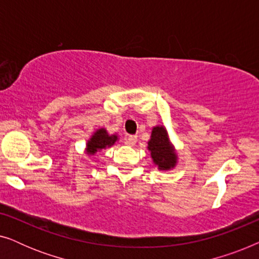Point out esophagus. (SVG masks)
<instances>
[{"instance_id": "obj_1", "label": "esophagus", "mask_w": 259, "mask_h": 259, "mask_svg": "<svg viewBox=\"0 0 259 259\" xmlns=\"http://www.w3.org/2000/svg\"><path fill=\"white\" fill-rule=\"evenodd\" d=\"M137 140H138L137 136H130L128 138H127L126 144L128 145V146H134V145L137 144Z\"/></svg>"}]
</instances>
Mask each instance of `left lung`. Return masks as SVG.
Returning a JSON list of instances; mask_svg holds the SVG:
<instances>
[{"instance_id":"8db88e82","label":"left lung","mask_w":259,"mask_h":259,"mask_svg":"<svg viewBox=\"0 0 259 259\" xmlns=\"http://www.w3.org/2000/svg\"><path fill=\"white\" fill-rule=\"evenodd\" d=\"M147 150L151 152L152 161L159 171H171L178 164V153L164 125H157L152 128Z\"/></svg>"}]
</instances>
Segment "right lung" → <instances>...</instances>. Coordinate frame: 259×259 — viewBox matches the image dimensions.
<instances>
[{
  "instance_id": "obj_1",
  "label": "right lung",
  "mask_w": 259,
  "mask_h": 259,
  "mask_svg": "<svg viewBox=\"0 0 259 259\" xmlns=\"http://www.w3.org/2000/svg\"><path fill=\"white\" fill-rule=\"evenodd\" d=\"M118 134H109L105 127H101V128L94 131L90 139L87 140L86 147H84V153L92 157V155L97 154L98 152L112 147L113 145L118 143Z\"/></svg>"
}]
</instances>
